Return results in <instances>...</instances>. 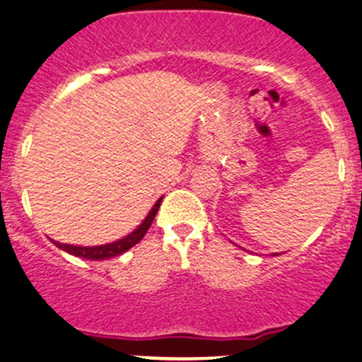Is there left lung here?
<instances>
[{
  "label": "left lung",
  "mask_w": 362,
  "mask_h": 362,
  "mask_svg": "<svg viewBox=\"0 0 362 362\" xmlns=\"http://www.w3.org/2000/svg\"><path fill=\"white\" fill-rule=\"evenodd\" d=\"M274 255H276V253H274Z\"/></svg>",
  "instance_id": "8db88e82"
}]
</instances>
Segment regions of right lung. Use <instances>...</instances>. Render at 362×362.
<instances>
[{"label":"right lung","instance_id":"obj_1","mask_svg":"<svg viewBox=\"0 0 362 362\" xmlns=\"http://www.w3.org/2000/svg\"><path fill=\"white\" fill-rule=\"evenodd\" d=\"M161 201H163V197H159V199L156 201V204L152 206L149 215L146 216V220H144V222L140 223V226L136 227L132 234L124 235L123 239H117V241H114V243H107V245H100V246H74V245H62V243H57V241H53V239L52 241L57 248L67 251V253L74 255V257L86 258V260H107V258L117 257V255L124 253V251L130 250L132 246H135L136 243H140V239L146 235V232L149 230L151 223L154 222V216L159 210V204H161Z\"/></svg>","mask_w":362,"mask_h":362}]
</instances>
